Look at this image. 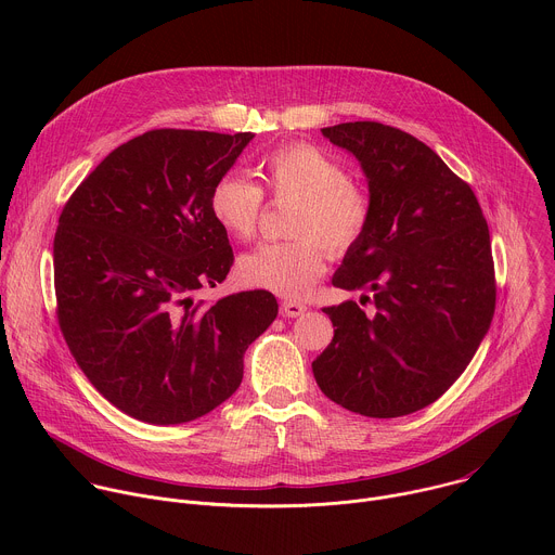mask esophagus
I'll use <instances>...</instances> for the list:
<instances>
[{
  "label": "esophagus",
  "mask_w": 555,
  "mask_h": 555,
  "mask_svg": "<svg viewBox=\"0 0 555 555\" xmlns=\"http://www.w3.org/2000/svg\"><path fill=\"white\" fill-rule=\"evenodd\" d=\"M305 311H307L305 302H298V300H283L281 302V315H285V319H298V315H302Z\"/></svg>",
  "instance_id": "esophagus-1"
}]
</instances>
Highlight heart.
Listing matches in <instances>:
<instances>
[{
	"mask_svg": "<svg viewBox=\"0 0 555 555\" xmlns=\"http://www.w3.org/2000/svg\"><path fill=\"white\" fill-rule=\"evenodd\" d=\"M261 186L225 173L208 197L212 219L234 240L248 242L263 215V193L274 204L292 202L289 242L261 244L240 259L246 285L279 296H302L327 270L330 253L343 257L362 240L373 219L369 189L349 178L347 167L311 142H287L259 165Z\"/></svg>",
	"mask_w": 555,
	"mask_h": 555,
	"instance_id": "1",
	"label": "heart"
}]
</instances>
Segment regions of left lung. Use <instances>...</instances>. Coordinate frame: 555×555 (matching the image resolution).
I'll return each instance as SVG.
<instances>
[{"mask_svg": "<svg viewBox=\"0 0 555 555\" xmlns=\"http://www.w3.org/2000/svg\"><path fill=\"white\" fill-rule=\"evenodd\" d=\"M369 180L373 219L334 276L371 289L325 307L334 340L311 362L327 398L364 417H402L456 382L490 330L496 276L477 195L415 135L373 120L323 129Z\"/></svg>", "mask_w": 555, "mask_h": 555, "instance_id": "1", "label": "left lung"}]
</instances>
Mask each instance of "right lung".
<instances>
[{
  "label": "right lung",
  "instance_id": "add662e5",
  "mask_svg": "<svg viewBox=\"0 0 555 555\" xmlns=\"http://www.w3.org/2000/svg\"><path fill=\"white\" fill-rule=\"evenodd\" d=\"M253 138L151 129L114 149L61 210V334L94 388L133 420L169 426L217 409L276 319L266 289L193 300L234 261L208 197Z\"/></svg>",
  "mask_w": 555,
  "mask_h": 555
}]
</instances>
